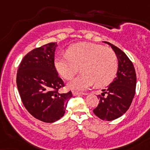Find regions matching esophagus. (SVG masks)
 <instances>
[{
    "label": "esophagus",
    "instance_id": "34e87169",
    "mask_svg": "<svg viewBox=\"0 0 150 150\" xmlns=\"http://www.w3.org/2000/svg\"><path fill=\"white\" fill-rule=\"evenodd\" d=\"M72 94H73V96H78V95H86V93H84V92H76V91H73Z\"/></svg>",
    "mask_w": 150,
    "mask_h": 150
}]
</instances>
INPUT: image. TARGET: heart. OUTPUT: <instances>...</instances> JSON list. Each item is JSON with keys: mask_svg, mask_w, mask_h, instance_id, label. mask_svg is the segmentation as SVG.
<instances>
[{"mask_svg": "<svg viewBox=\"0 0 150 150\" xmlns=\"http://www.w3.org/2000/svg\"><path fill=\"white\" fill-rule=\"evenodd\" d=\"M54 64L64 79H71L80 68L82 73L69 86L74 89L83 90L94 84L98 87L109 85L117 72L118 58L111 48L98 44L81 42L70 46L67 55L58 56Z\"/></svg>", "mask_w": 150, "mask_h": 150, "instance_id": "heart-1", "label": "heart"}]
</instances>
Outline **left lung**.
<instances>
[{
    "mask_svg": "<svg viewBox=\"0 0 150 150\" xmlns=\"http://www.w3.org/2000/svg\"><path fill=\"white\" fill-rule=\"evenodd\" d=\"M104 42L112 47L117 56L118 71L112 83L97 96L99 103L93 112L103 120L111 121L122 116L131 105L136 92V75L128 56L112 44Z\"/></svg>",
    "mask_w": 150,
    "mask_h": 150,
    "instance_id": "1",
    "label": "left lung"
}]
</instances>
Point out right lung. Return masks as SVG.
Wrapping results in <instances>:
<instances>
[{
    "label": "right lung",
    "mask_w": 150,
    "mask_h": 150,
    "mask_svg": "<svg viewBox=\"0 0 150 150\" xmlns=\"http://www.w3.org/2000/svg\"><path fill=\"white\" fill-rule=\"evenodd\" d=\"M57 44H46L28 52L21 62L17 72V86L25 109L35 119L54 122L65 112L72 97L69 91L61 93L64 86L54 66Z\"/></svg>",
    "instance_id": "obj_1"
}]
</instances>
